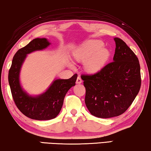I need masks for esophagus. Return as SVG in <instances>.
Listing matches in <instances>:
<instances>
[{
    "instance_id": "esophagus-1",
    "label": "esophagus",
    "mask_w": 151,
    "mask_h": 151,
    "mask_svg": "<svg viewBox=\"0 0 151 151\" xmlns=\"http://www.w3.org/2000/svg\"><path fill=\"white\" fill-rule=\"evenodd\" d=\"M82 79H81V78L80 77H78L77 78V80H76V83H82Z\"/></svg>"
}]
</instances>
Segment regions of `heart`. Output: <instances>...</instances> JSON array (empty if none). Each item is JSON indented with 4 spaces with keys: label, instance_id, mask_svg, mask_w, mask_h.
Returning <instances> with one entry per match:
<instances>
[{
    "label": "heart",
    "instance_id": "heart-1",
    "mask_svg": "<svg viewBox=\"0 0 151 151\" xmlns=\"http://www.w3.org/2000/svg\"><path fill=\"white\" fill-rule=\"evenodd\" d=\"M104 44L98 40H90L83 42L74 50V58L78 61H84L86 70L95 73L103 68L110 57L107 48H103Z\"/></svg>",
    "mask_w": 151,
    "mask_h": 151
}]
</instances>
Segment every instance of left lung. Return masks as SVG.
<instances>
[{"instance_id": "left-lung-1", "label": "left lung", "mask_w": 151, "mask_h": 151, "mask_svg": "<svg viewBox=\"0 0 151 151\" xmlns=\"http://www.w3.org/2000/svg\"><path fill=\"white\" fill-rule=\"evenodd\" d=\"M113 61L91 75L82 74L85 103L92 115L110 118L124 113L137 96L141 86L138 57L122 39L115 38Z\"/></svg>"}]
</instances>
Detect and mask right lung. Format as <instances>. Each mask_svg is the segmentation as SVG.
I'll return each instance as SVG.
<instances>
[{"label":"right lung","mask_w":151,"mask_h":151,"mask_svg":"<svg viewBox=\"0 0 151 151\" xmlns=\"http://www.w3.org/2000/svg\"><path fill=\"white\" fill-rule=\"evenodd\" d=\"M50 45L46 38H35L20 48L14 55L9 71V83L11 94L21 112L26 117L36 120L54 119L61 111L64 98L68 90L76 85L77 74L68 80H56L49 88L40 96H28L21 87L19 76L22 65L26 55L38 50H42Z\"/></svg>","instance_id":"obj_1"}]
</instances>
